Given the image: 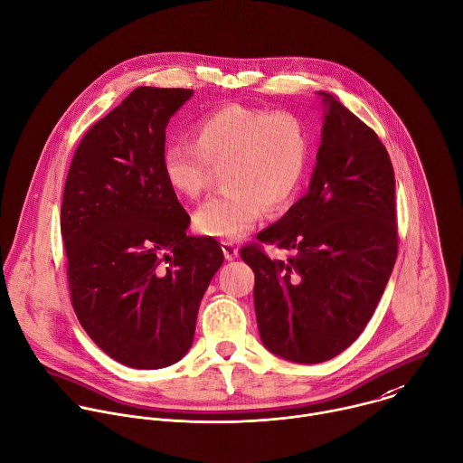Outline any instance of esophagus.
<instances>
[{
    "label": "esophagus",
    "instance_id": "1",
    "mask_svg": "<svg viewBox=\"0 0 463 463\" xmlns=\"http://www.w3.org/2000/svg\"><path fill=\"white\" fill-rule=\"evenodd\" d=\"M221 248H222V253H224L226 260H233V259L239 257V248H237L233 242L222 241V242H221Z\"/></svg>",
    "mask_w": 463,
    "mask_h": 463
}]
</instances>
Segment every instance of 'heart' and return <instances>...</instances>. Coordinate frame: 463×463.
Masks as SVG:
<instances>
[{"label":"heart","mask_w":463,"mask_h":463,"mask_svg":"<svg viewBox=\"0 0 463 463\" xmlns=\"http://www.w3.org/2000/svg\"><path fill=\"white\" fill-rule=\"evenodd\" d=\"M309 159V136L289 112L226 105L194 128V143H168L161 170L168 186L195 199L210 179V163L226 165L222 194L195 212V228L215 239L237 241L260 219L262 208L279 210L298 190Z\"/></svg>","instance_id":"heart-1"}]
</instances>
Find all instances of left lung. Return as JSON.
I'll use <instances>...</instances> for the list:
<instances>
[{
	"mask_svg": "<svg viewBox=\"0 0 463 463\" xmlns=\"http://www.w3.org/2000/svg\"><path fill=\"white\" fill-rule=\"evenodd\" d=\"M317 94L324 125L307 194L257 235L297 255L271 260L259 246L241 250L255 273L260 340L297 364L326 362L360 336L398 250L385 146L331 94Z\"/></svg>",
	"mask_w": 463,
	"mask_h": 463,
	"instance_id": "obj_1",
	"label": "left lung"
}]
</instances>
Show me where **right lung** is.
<instances>
[{"label": "right lung", "instance_id": "obj_1", "mask_svg": "<svg viewBox=\"0 0 463 463\" xmlns=\"http://www.w3.org/2000/svg\"><path fill=\"white\" fill-rule=\"evenodd\" d=\"M194 96L136 89L80 143L63 192L61 235L74 311L114 360L161 369L192 347L199 304L224 262L165 181L170 118Z\"/></svg>", "mask_w": 463, "mask_h": 463}]
</instances>
